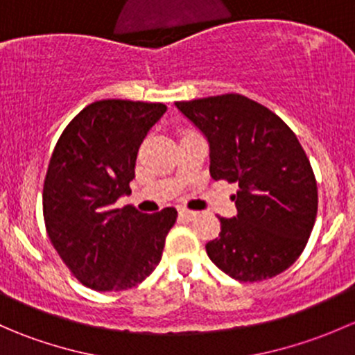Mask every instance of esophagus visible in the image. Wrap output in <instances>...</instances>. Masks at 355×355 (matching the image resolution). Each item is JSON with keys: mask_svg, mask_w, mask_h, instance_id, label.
Masks as SVG:
<instances>
[{"mask_svg": "<svg viewBox=\"0 0 355 355\" xmlns=\"http://www.w3.org/2000/svg\"><path fill=\"white\" fill-rule=\"evenodd\" d=\"M178 214H180L182 218H185L187 221H192L196 220V216H198V211H191L187 209V207H180V209H178Z\"/></svg>", "mask_w": 355, "mask_h": 355, "instance_id": "1", "label": "esophagus"}]
</instances>
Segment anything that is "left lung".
Masks as SVG:
<instances>
[{"label": "left lung", "instance_id": "1", "mask_svg": "<svg viewBox=\"0 0 355 355\" xmlns=\"http://www.w3.org/2000/svg\"><path fill=\"white\" fill-rule=\"evenodd\" d=\"M209 142L214 180L237 182V216L220 218L209 259L239 282H263L302 254L318 214V185L299 139L278 114L242 94L175 103Z\"/></svg>", "mask_w": 355, "mask_h": 355}]
</instances>
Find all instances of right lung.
<instances>
[{
	"instance_id": "1",
	"label": "right lung",
	"mask_w": 355,
	"mask_h": 355,
	"mask_svg": "<svg viewBox=\"0 0 355 355\" xmlns=\"http://www.w3.org/2000/svg\"><path fill=\"white\" fill-rule=\"evenodd\" d=\"M164 111L161 103L103 99L85 106L56 142L42 189L46 232L85 287H137L159 264L177 209L144 214L114 202L132 192L139 148Z\"/></svg>"
}]
</instances>
